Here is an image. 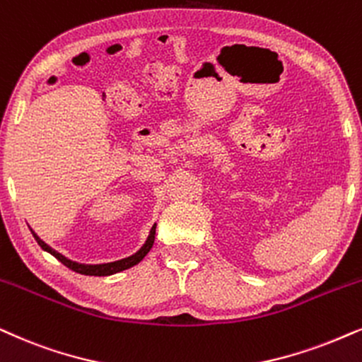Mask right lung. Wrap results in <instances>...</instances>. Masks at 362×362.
Instances as JSON below:
<instances>
[{
  "mask_svg": "<svg viewBox=\"0 0 362 362\" xmlns=\"http://www.w3.org/2000/svg\"><path fill=\"white\" fill-rule=\"evenodd\" d=\"M33 236H35L36 243L40 244L41 250L48 251L49 255H53L56 259L63 262L64 266L69 267V269H73L74 273H79V274H86V276H110V274H116L119 273V271H124L128 269V267H133L134 264H138V262L143 259L144 256L148 255L149 250L153 247V243H154V234H156V224L151 228V233H149V236L146 239V243L143 244V247L138 252H134L133 256L129 257H124V259H119V261H115V262H106V264H79V262H74L71 259H68V257H64L63 255H59L58 251H54L53 247H49L48 244L45 241H41L40 238L36 236L35 231H31Z\"/></svg>",
  "mask_w": 362,
  "mask_h": 362,
  "instance_id": "obj_1",
  "label": "right lung"
}]
</instances>
